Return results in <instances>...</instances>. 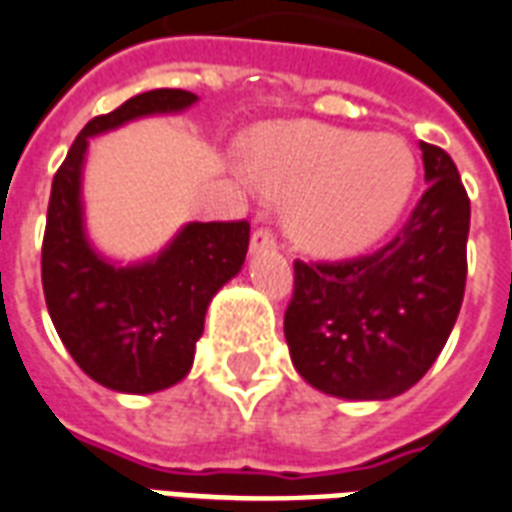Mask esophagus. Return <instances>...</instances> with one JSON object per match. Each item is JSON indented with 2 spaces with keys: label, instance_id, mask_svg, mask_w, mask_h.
I'll use <instances>...</instances> for the list:
<instances>
[{
  "label": "esophagus",
  "instance_id": "obj_1",
  "mask_svg": "<svg viewBox=\"0 0 512 512\" xmlns=\"http://www.w3.org/2000/svg\"><path fill=\"white\" fill-rule=\"evenodd\" d=\"M271 249H276V239H273L271 230H255V233H252V241H249V252H252V255H260V252H271Z\"/></svg>",
  "mask_w": 512,
  "mask_h": 512
}]
</instances>
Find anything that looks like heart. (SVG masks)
Segmentation results:
<instances>
[{"label":"heart","instance_id":"1","mask_svg":"<svg viewBox=\"0 0 512 512\" xmlns=\"http://www.w3.org/2000/svg\"><path fill=\"white\" fill-rule=\"evenodd\" d=\"M252 177L287 198V228L317 255H357L400 220L416 185V158L395 134L325 123H276L252 136Z\"/></svg>","mask_w":512,"mask_h":512}]
</instances>
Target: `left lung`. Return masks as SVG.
I'll return each instance as SVG.
<instances>
[{
	"label": "left lung",
	"instance_id": "8db88e82",
	"mask_svg": "<svg viewBox=\"0 0 512 512\" xmlns=\"http://www.w3.org/2000/svg\"><path fill=\"white\" fill-rule=\"evenodd\" d=\"M427 193L395 241L341 263H295L284 338L303 381L341 400H392L454 330L467 279L470 198L448 152L419 142Z\"/></svg>",
	"mask_w": 512,
	"mask_h": 512
}]
</instances>
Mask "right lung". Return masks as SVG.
Returning <instances> with one entry per match:
<instances>
[{"label":"right lung","mask_w":512,"mask_h":512,"mask_svg":"<svg viewBox=\"0 0 512 512\" xmlns=\"http://www.w3.org/2000/svg\"><path fill=\"white\" fill-rule=\"evenodd\" d=\"M198 96L158 88L93 117L53 177L42 244L50 319L85 376L120 395H152L190 373L206 308L247 260V222H185L142 260L107 257L88 236L83 177L93 136L142 117L182 115Z\"/></svg>","instance_id":"right-lung-1"}]
</instances>
